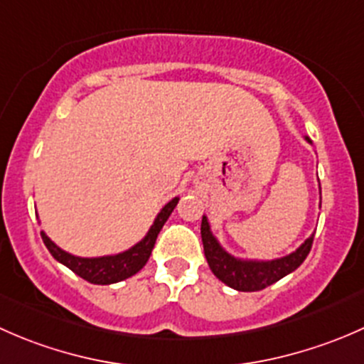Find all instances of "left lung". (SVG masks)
Wrapping results in <instances>:
<instances>
[{
    "mask_svg": "<svg viewBox=\"0 0 364 364\" xmlns=\"http://www.w3.org/2000/svg\"><path fill=\"white\" fill-rule=\"evenodd\" d=\"M306 141L311 142L308 137ZM200 236H203L204 255L213 274L225 285L241 292L262 291L280 278L287 277L303 264V260L311 250V243H314V234H311L296 252L289 253L282 259L245 260L230 255L220 247L209 229V222L205 216H203V223H200Z\"/></svg>",
    "mask_w": 364,
    "mask_h": 364,
    "instance_id": "obj_1",
    "label": "left lung"
}]
</instances>
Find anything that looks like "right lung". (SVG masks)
Here are the masks:
<instances>
[{
    "mask_svg": "<svg viewBox=\"0 0 364 364\" xmlns=\"http://www.w3.org/2000/svg\"><path fill=\"white\" fill-rule=\"evenodd\" d=\"M179 197H174L171 203H167L161 208V211L156 215L155 222H153L151 229L148 230L144 237L139 241L137 245H134L128 250L116 253V255H105V257H77L72 253L61 250L58 245H54L53 241L47 237V234L40 232L43 243H46L47 250L50 252V255L61 262L63 266H67L68 269H72L73 273L79 274L80 278H84L86 282L95 285H111L116 282L127 280V278L134 277L135 273L142 269L148 262L149 255H151L153 247H155V241L159 237L161 227L167 222V218L171 216V213L174 211L176 204H178Z\"/></svg>",
    "mask_w": 364,
    "mask_h": 364,
    "instance_id": "right-lung-1",
    "label": "right lung"
}]
</instances>
